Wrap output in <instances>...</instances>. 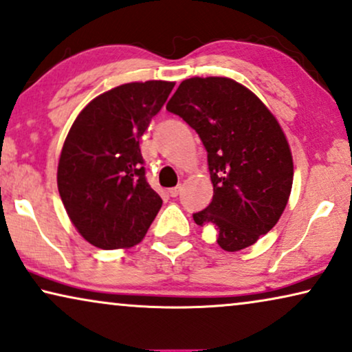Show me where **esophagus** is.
Masks as SVG:
<instances>
[{"mask_svg": "<svg viewBox=\"0 0 352 352\" xmlns=\"http://www.w3.org/2000/svg\"><path fill=\"white\" fill-rule=\"evenodd\" d=\"M180 190H182V186H180V185L175 186V188H170V190H169V195H170L172 197H177L178 195H180Z\"/></svg>", "mask_w": 352, "mask_h": 352, "instance_id": "1", "label": "esophagus"}]
</instances>
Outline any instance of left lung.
Listing matches in <instances>:
<instances>
[{
	"label": "left lung",
	"mask_w": 352,
	"mask_h": 352,
	"mask_svg": "<svg viewBox=\"0 0 352 352\" xmlns=\"http://www.w3.org/2000/svg\"><path fill=\"white\" fill-rule=\"evenodd\" d=\"M167 111L195 129L207 151L214 197L192 214L214 225L223 250L237 252L273 230L294 182L285 133L263 102L230 78L185 79Z\"/></svg>",
	"instance_id": "8db88e82"
}]
</instances>
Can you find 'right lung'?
Instances as JSON below:
<instances>
[{"label":"right lung","instance_id":"right-lung-1","mask_svg":"<svg viewBox=\"0 0 352 352\" xmlns=\"http://www.w3.org/2000/svg\"><path fill=\"white\" fill-rule=\"evenodd\" d=\"M175 82H127L89 102L73 122L57 169L62 202L79 234L98 249H129L162 206L148 185L140 137Z\"/></svg>","mask_w":352,"mask_h":352}]
</instances>
